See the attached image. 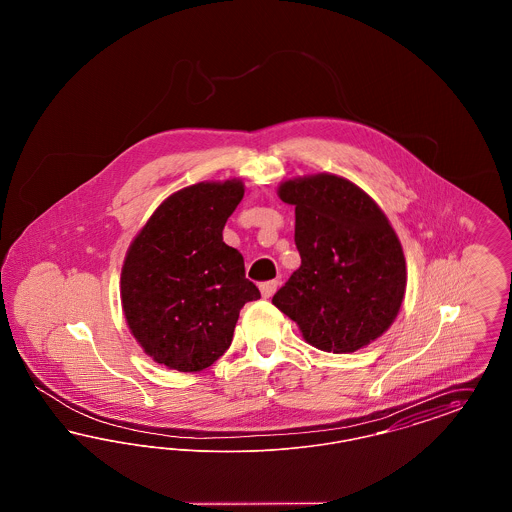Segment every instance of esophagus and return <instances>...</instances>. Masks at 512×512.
<instances>
[{"label":"esophagus","mask_w":512,"mask_h":512,"mask_svg":"<svg viewBox=\"0 0 512 512\" xmlns=\"http://www.w3.org/2000/svg\"><path fill=\"white\" fill-rule=\"evenodd\" d=\"M259 290H261V295L268 299V297H272L274 292L278 290V280H268V282H263L261 286H259Z\"/></svg>","instance_id":"esophagus-1"}]
</instances>
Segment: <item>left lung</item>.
I'll use <instances>...</instances> for the list:
<instances>
[{
    "label": "left lung",
    "mask_w": 512,
    "mask_h": 512,
    "mask_svg": "<svg viewBox=\"0 0 512 512\" xmlns=\"http://www.w3.org/2000/svg\"><path fill=\"white\" fill-rule=\"evenodd\" d=\"M278 197L295 207L301 267L272 303L320 351L353 353L378 340L407 290L403 247L384 211L328 172L284 180Z\"/></svg>",
    "instance_id": "1"
}]
</instances>
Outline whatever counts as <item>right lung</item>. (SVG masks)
Instances as JSON below:
<instances>
[{"label":"right lung","instance_id":"1","mask_svg":"<svg viewBox=\"0 0 512 512\" xmlns=\"http://www.w3.org/2000/svg\"><path fill=\"white\" fill-rule=\"evenodd\" d=\"M244 182H199L169 195L126 251L121 301L132 336L155 363L199 372L230 347L240 311L261 297L222 228Z\"/></svg>","mask_w":512,"mask_h":512}]
</instances>
